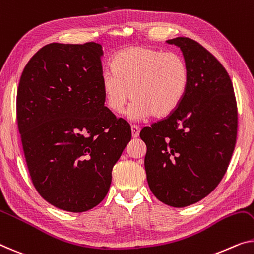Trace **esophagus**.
Segmentation results:
<instances>
[{
  "label": "esophagus",
  "instance_id": "esophagus-1",
  "mask_svg": "<svg viewBox=\"0 0 254 254\" xmlns=\"http://www.w3.org/2000/svg\"><path fill=\"white\" fill-rule=\"evenodd\" d=\"M139 132H140V127H139L138 126H135V124H133V126L131 127L132 137H133V138H138V137H139Z\"/></svg>",
  "mask_w": 254,
  "mask_h": 254
}]
</instances>
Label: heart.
Masks as SVG:
<instances>
[{"label":"heart","instance_id":"obj_1","mask_svg":"<svg viewBox=\"0 0 254 254\" xmlns=\"http://www.w3.org/2000/svg\"><path fill=\"white\" fill-rule=\"evenodd\" d=\"M113 70L101 78L105 104L114 114H122L128 99L134 101L128 116L141 120L171 115L184 100L189 84L185 59L176 52L149 47H132L119 52Z\"/></svg>","mask_w":254,"mask_h":254}]
</instances>
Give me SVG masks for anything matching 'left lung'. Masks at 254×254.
I'll use <instances>...</instances> for the list:
<instances>
[{
	"mask_svg": "<svg viewBox=\"0 0 254 254\" xmlns=\"http://www.w3.org/2000/svg\"><path fill=\"white\" fill-rule=\"evenodd\" d=\"M183 51L188 90L171 115L145 127V170L150 190L173 207L191 205L218 186L237 138V104L232 79L215 57L196 41H166Z\"/></svg>",
	"mask_w": 254,
	"mask_h": 254,
	"instance_id": "1",
	"label": "left lung"
}]
</instances>
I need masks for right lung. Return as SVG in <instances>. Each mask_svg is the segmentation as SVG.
Returning a JSON list of instances; mask_svg holds the SVG:
<instances>
[{
	"mask_svg": "<svg viewBox=\"0 0 254 254\" xmlns=\"http://www.w3.org/2000/svg\"><path fill=\"white\" fill-rule=\"evenodd\" d=\"M100 44L50 43L19 81L17 122L34 187L58 209L84 212L107 195L131 127L105 106Z\"/></svg>",
	"mask_w": 254,
	"mask_h": 254,
	"instance_id": "right-lung-1",
	"label": "right lung"
}]
</instances>
